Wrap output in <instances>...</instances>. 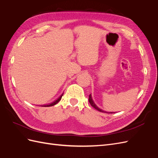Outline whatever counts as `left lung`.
<instances>
[{
	"label": "left lung",
	"instance_id": "left-lung-1",
	"mask_svg": "<svg viewBox=\"0 0 158 158\" xmlns=\"http://www.w3.org/2000/svg\"><path fill=\"white\" fill-rule=\"evenodd\" d=\"M89 103L91 104V106H92L94 108H95L96 110H98V111H100V112H102V113H106V111H103L102 109L99 108V107L96 106V105H95V103L93 101L92 98V95H91V94L89 95Z\"/></svg>",
	"mask_w": 158,
	"mask_h": 158
}]
</instances>
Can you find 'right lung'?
<instances>
[{
    "label": "right lung",
    "instance_id": "1",
    "mask_svg": "<svg viewBox=\"0 0 158 158\" xmlns=\"http://www.w3.org/2000/svg\"><path fill=\"white\" fill-rule=\"evenodd\" d=\"M63 94H62L58 99H57L56 100H55V102H53L52 103H51V104H49V105H47V106H45L44 107H51V106H55V104H56V103H58V102L60 101V100L61 99L62 96H63Z\"/></svg>",
    "mask_w": 158,
    "mask_h": 158
}]
</instances>
